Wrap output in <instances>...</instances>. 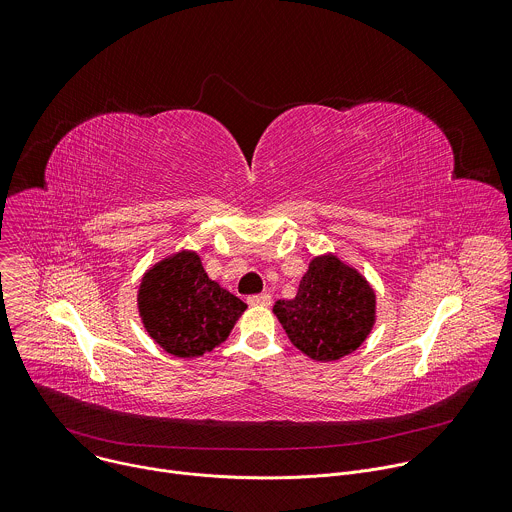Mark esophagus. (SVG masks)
Returning <instances> with one entry per match:
<instances>
[{
    "instance_id": "obj_1",
    "label": "esophagus",
    "mask_w": 512,
    "mask_h": 512,
    "mask_svg": "<svg viewBox=\"0 0 512 512\" xmlns=\"http://www.w3.org/2000/svg\"><path fill=\"white\" fill-rule=\"evenodd\" d=\"M247 302L251 306H271V296L269 294H255V296H249Z\"/></svg>"
}]
</instances>
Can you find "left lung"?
<instances>
[{
	"instance_id": "obj_1",
	"label": "left lung",
	"mask_w": 512,
	"mask_h": 512,
	"mask_svg": "<svg viewBox=\"0 0 512 512\" xmlns=\"http://www.w3.org/2000/svg\"><path fill=\"white\" fill-rule=\"evenodd\" d=\"M273 314L296 348L314 360H338L356 350L375 322L371 285L336 257H316L294 300H277Z\"/></svg>"
}]
</instances>
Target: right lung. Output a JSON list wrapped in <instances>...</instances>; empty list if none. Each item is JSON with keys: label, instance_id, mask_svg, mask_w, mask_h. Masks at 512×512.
Instances as JSON below:
<instances>
[{"label": "right lung", "instance_id": "obj_1", "mask_svg": "<svg viewBox=\"0 0 512 512\" xmlns=\"http://www.w3.org/2000/svg\"><path fill=\"white\" fill-rule=\"evenodd\" d=\"M145 330L170 354L202 356L225 342L247 304L208 279L200 257L182 251L143 275L137 296Z\"/></svg>", "mask_w": 512, "mask_h": 512}]
</instances>
